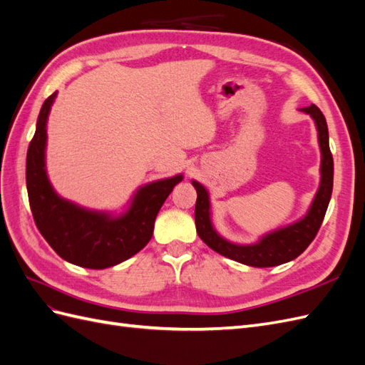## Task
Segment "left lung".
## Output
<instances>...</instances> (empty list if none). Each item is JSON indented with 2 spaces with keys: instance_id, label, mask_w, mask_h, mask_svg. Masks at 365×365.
<instances>
[{
  "instance_id": "8db88e82",
  "label": "left lung",
  "mask_w": 365,
  "mask_h": 365,
  "mask_svg": "<svg viewBox=\"0 0 365 365\" xmlns=\"http://www.w3.org/2000/svg\"><path fill=\"white\" fill-rule=\"evenodd\" d=\"M300 111L309 114L315 121L319 152H322V164H319V175H322V178H319L318 190L307 213L289 225L280 227L263 235L254 244H235V242H230L217 233L212 222V212H210L212 210V202H210V195L201 182L192 181L197 193L195 205L196 231L204 240V244H207L213 251L222 254V256L231 260L248 264V267L268 268L294 260L315 239L324 219L330 196H332L334 158L329 148V130L323 113L315 105L302 108Z\"/></svg>"
}]
</instances>
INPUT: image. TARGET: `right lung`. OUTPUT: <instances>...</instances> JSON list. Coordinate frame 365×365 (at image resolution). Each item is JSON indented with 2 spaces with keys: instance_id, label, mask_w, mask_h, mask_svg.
<instances>
[{
  "instance_id": "1",
  "label": "right lung",
  "mask_w": 365,
  "mask_h": 365,
  "mask_svg": "<svg viewBox=\"0 0 365 365\" xmlns=\"http://www.w3.org/2000/svg\"><path fill=\"white\" fill-rule=\"evenodd\" d=\"M58 93L43 102L27 150L29 202L41 235L59 256L77 267L103 269L128 260L148 245L161 205L184 176L141 185L123 212H98L63 200L46 168L47 120Z\"/></svg>"
}]
</instances>
